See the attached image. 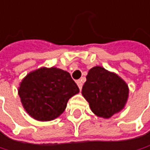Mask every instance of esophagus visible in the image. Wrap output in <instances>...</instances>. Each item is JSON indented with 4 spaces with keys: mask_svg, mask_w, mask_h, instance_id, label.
<instances>
[{
    "mask_svg": "<svg viewBox=\"0 0 150 150\" xmlns=\"http://www.w3.org/2000/svg\"><path fill=\"white\" fill-rule=\"evenodd\" d=\"M76 83H77V85H78V88H80V90L82 88V84H83V81H82V80H78V81H76Z\"/></svg>",
    "mask_w": 150,
    "mask_h": 150,
    "instance_id": "1",
    "label": "esophagus"
}]
</instances>
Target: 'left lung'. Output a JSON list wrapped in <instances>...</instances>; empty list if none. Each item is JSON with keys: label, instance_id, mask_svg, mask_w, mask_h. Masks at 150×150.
<instances>
[{"label": "left lung", "instance_id": "8db88e82", "mask_svg": "<svg viewBox=\"0 0 150 150\" xmlns=\"http://www.w3.org/2000/svg\"><path fill=\"white\" fill-rule=\"evenodd\" d=\"M86 78L81 93L95 115L110 118L125 108L129 88L120 76L103 67L95 66L89 70Z\"/></svg>", "mask_w": 150, "mask_h": 150}]
</instances>
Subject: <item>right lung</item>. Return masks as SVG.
Returning a JSON list of instances; mask_svg holds the SVG:
<instances>
[{"instance_id":"obj_1","label":"right lung","mask_w":150,"mask_h":150,"mask_svg":"<svg viewBox=\"0 0 150 150\" xmlns=\"http://www.w3.org/2000/svg\"><path fill=\"white\" fill-rule=\"evenodd\" d=\"M69 72L42 67L27 74L18 88L25 112L38 121H50L64 112L69 100L79 93Z\"/></svg>"}]
</instances>
